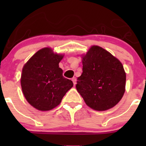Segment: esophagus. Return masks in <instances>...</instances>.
<instances>
[{"instance_id":"obj_1","label":"esophagus","mask_w":146,"mask_h":146,"mask_svg":"<svg viewBox=\"0 0 146 146\" xmlns=\"http://www.w3.org/2000/svg\"><path fill=\"white\" fill-rule=\"evenodd\" d=\"M72 81H73V84H74V85L76 84V77H73V78H72Z\"/></svg>"}]
</instances>
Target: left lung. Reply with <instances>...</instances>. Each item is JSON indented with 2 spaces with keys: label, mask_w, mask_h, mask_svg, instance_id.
Masks as SVG:
<instances>
[{
  "label": "left lung",
  "mask_w": 146,
  "mask_h": 146,
  "mask_svg": "<svg viewBox=\"0 0 146 146\" xmlns=\"http://www.w3.org/2000/svg\"><path fill=\"white\" fill-rule=\"evenodd\" d=\"M82 73L76 89L87 105L97 111L112 108L125 92L126 73L117 58L98 46L82 56Z\"/></svg>",
  "instance_id": "8db88e82"
}]
</instances>
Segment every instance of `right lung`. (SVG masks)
<instances>
[{
  "label": "right lung",
  "mask_w": 146,
  "mask_h": 146,
  "mask_svg": "<svg viewBox=\"0 0 146 146\" xmlns=\"http://www.w3.org/2000/svg\"><path fill=\"white\" fill-rule=\"evenodd\" d=\"M64 56L44 48L34 54L25 64L21 87L25 98L32 107L48 111L61 103L73 82L63 76L58 64Z\"/></svg>",
  "instance_id": "1"
}]
</instances>
